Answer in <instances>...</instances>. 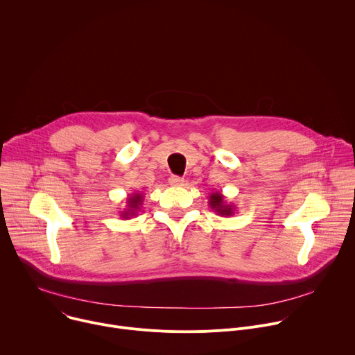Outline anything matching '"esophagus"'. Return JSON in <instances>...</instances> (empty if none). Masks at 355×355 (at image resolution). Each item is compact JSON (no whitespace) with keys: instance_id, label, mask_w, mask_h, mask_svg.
I'll return each instance as SVG.
<instances>
[{"instance_id":"34e87169","label":"esophagus","mask_w":355,"mask_h":355,"mask_svg":"<svg viewBox=\"0 0 355 355\" xmlns=\"http://www.w3.org/2000/svg\"><path fill=\"white\" fill-rule=\"evenodd\" d=\"M168 182H170V185L178 187V185H182V184H184V178L177 177V175H171V177L168 178Z\"/></svg>"}]
</instances>
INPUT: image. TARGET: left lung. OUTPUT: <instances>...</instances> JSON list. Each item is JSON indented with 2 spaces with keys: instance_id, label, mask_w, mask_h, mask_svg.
Masks as SVG:
<instances>
[{
  "instance_id": "obj_1",
  "label": "left lung",
  "mask_w": 355,
  "mask_h": 355,
  "mask_svg": "<svg viewBox=\"0 0 355 355\" xmlns=\"http://www.w3.org/2000/svg\"><path fill=\"white\" fill-rule=\"evenodd\" d=\"M208 204H209L211 209L215 214H218L219 216L229 218V216L234 215V212H236L234 204H229V202H226V199H225V196H223V193L220 191H215V192H212L209 195V202H208Z\"/></svg>"
}]
</instances>
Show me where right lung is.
Wrapping results in <instances>:
<instances>
[{"instance_id":"add662e5","label":"right lung","mask_w":355,"mask_h":355,"mask_svg":"<svg viewBox=\"0 0 355 355\" xmlns=\"http://www.w3.org/2000/svg\"><path fill=\"white\" fill-rule=\"evenodd\" d=\"M143 199H144V196L140 192H133V193L128 195L126 208L121 212V218L122 219L135 218L137 215V212H140V209H141Z\"/></svg>"}]
</instances>
